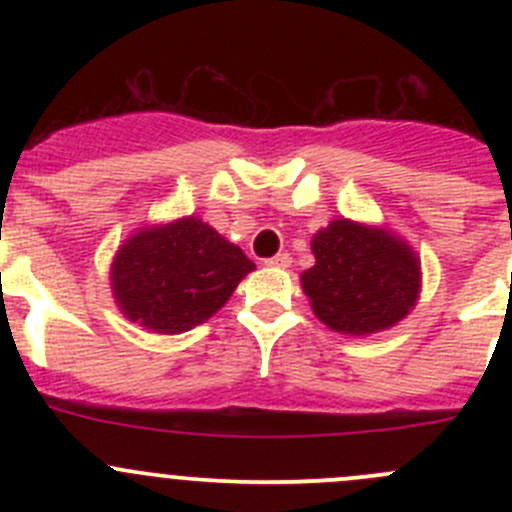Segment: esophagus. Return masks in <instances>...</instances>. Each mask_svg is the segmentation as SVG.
Instances as JSON below:
<instances>
[{
  "label": "esophagus",
  "instance_id": "1",
  "mask_svg": "<svg viewBox=\"0 0 512 512\" xmlns=\"http://www.w3.org/2000/svg\"><path fill=\"white\" fill-rule=\"evenodd\" d=\"M265 265L267 267H277V270H287V267L292 265V257H289V252H280V255L265 260Z\"/></svg>",
  "mask_w": 512,
  "mask_h": 512
}]
</instances>
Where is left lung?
<instances>
[{"mask_svg": "<svg viewBox=\"0 0 512 512\" xmlns=\"http://www.w3.org/2000/svg\"><path fill=\"white\" fill-rule=\"evenodd\" d=\"M314 267L302 275L314 314L334 332L374 334L414 309L418 260L389 232L334 220L312 240Z\"/></svg>", "mask_w": 512, "mask_h": 512, "instance_id": "left-lung-1", "label": "left lung"}]
</instances>
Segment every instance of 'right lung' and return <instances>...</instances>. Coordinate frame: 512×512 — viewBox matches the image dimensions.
<instances>
[{
    "mask_svg": "<svg viewBox=\"0 0 512 512\" xmlns=\"http://www.w3.org/2000/svg\"><path fill=\"white\" fill-rule=\"evenodd\" d=\"M255 262L198 218L138 232L113 262V294L131 322L180 334L208 322Z\"/></svg>",
    "mask_w": 512,
    "mask_h": 512,
    "instance_id": "1",
    "label": "right lung"
}]
</instances>
